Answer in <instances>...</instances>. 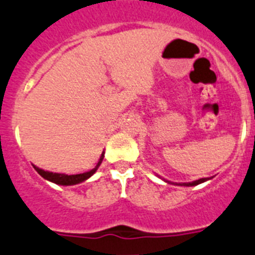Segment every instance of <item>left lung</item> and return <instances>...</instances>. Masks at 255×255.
I'll return each instance as SVG.
<instances>
[{
  "label": "left lung",
  "mask_w": 255,
  "mask_h": 255,
  "mask_svg": "<svg viewBox=\"0 0 255 255\" xmlns=\"http://www.w3.org/2000/svg\"><path fill=\"white\" fill-rule=\"evenodd\" d=\"M206 180H209V177L200 178V180H196V181H192V182H182V184H178V185H180V186H196V185L201 184V182H205Z\"/></svg>",
  "instance_id": "obj_1"
}]
</instances>
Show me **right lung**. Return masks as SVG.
<instances>
[{
	"label": "right lung",
	"mask_w": 255,
	"mask_h": 255,
	"mask_svg": "<svg viewBox=\"0 0 255 255\" xmlns=\"http://www.w3.org/2000/svg\"><path fill=\"white\" fill-rule=\"evenodd\" d=\"M103 157H104V152L102 153L98 163H97V166H95L93 170L88 171V172H84V173H78V175H65V173L49 172V171H44L41 170V168L36 167V166H34V168L37 171V173H39L40 176H42V177L45 178V180H49V181L54 182V184L65 185V186H68V185H77L79 184V182L85 181V180H88L90 176L94 175L95 171L98 170V167L101 166L102 161H103Z\"/></svg>",
	"instance_id": "1"
}]
</instances>
